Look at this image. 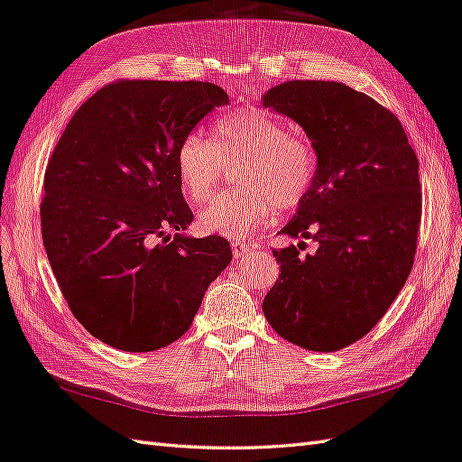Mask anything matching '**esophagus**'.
Returning <instances> with one entry per match:
<instances>
[{"instance_id": "esophagus-1", "label": "esophagus", "mask_w": 462, "mask_h": 462, "mask_svg": "<svg viewBox=\"0 0 462 462\" xmlns=\"http://www.w3.org/2000/svg\"><path fill=\"white\" fill-rule=\"evenodd\" d=\"M231 249H233V256L235 258H245L246 254L253 253L254 246L249 245V243H245V241H233L231 243Z\"/></svg>"}]
</instances>
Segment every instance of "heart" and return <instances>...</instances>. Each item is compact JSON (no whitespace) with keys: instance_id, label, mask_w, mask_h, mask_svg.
<instances>
[{"instance_id":"obj_1","label":"heart","mask_w":462,"mask_h":462,"mask_svg":"<svg viewBox=\"0 0 462 462\" xmlns=\"http://www.w3.org/2000/svg\"><path fill=\"white\" fill-rule=\"evenodd\" d=\"M241 159L235 180L241 186L199 209L206 233L245 237L273 209L288 211L308 198L318 176V152L308 137L290 133L282 121L256 109H239L213 121L211 139L186 134L176 151V171L189 201H204L217 186L223 162Z\"/></svg>"}]
</instances>
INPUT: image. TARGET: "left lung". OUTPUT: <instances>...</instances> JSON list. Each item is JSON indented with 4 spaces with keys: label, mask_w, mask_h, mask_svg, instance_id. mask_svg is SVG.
<instances>
[{
    "label": "left lung",
    "mask_w": 462,
    "mask_h": 462,
    "mask_svg": "<svg viewBox=\"0 0 462 462\" xmlns=\"http://www.w3.org/2000/svg\"><path fill=\"white\" fill-rule=\"evenodd\" d=\"M263 106L294 119L318 152V176L280 231L313 239L273 251L280 274L263 301L273 329L333 353L374 328L411 273L421 223L420 162L398 117L341 82L291 80Z\"/></svg>",
    "instance_id": "8db88e82"
}]
</instances>
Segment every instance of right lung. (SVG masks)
<instances>
[{"label":"right lung","instance_id":"add662e5","mask_svg":"<svg viewBox=\"0 0 462 462\" xmlns=\"http://www.w3.org/2000/svg\"><path fill=\"white\" fill-rule=\"evenodd\" d=\"M227 101L209 82H111L78 107L51 154L44 251L74 318L119 351L180 339L231 263L227 239L182 235L194 216L176 171L180 143Z\"/></svg>","mask_w":462,"mask_h":462}]
</instances>
